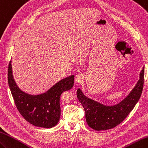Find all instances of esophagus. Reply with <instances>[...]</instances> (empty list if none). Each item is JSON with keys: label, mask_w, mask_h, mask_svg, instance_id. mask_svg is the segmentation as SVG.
<instances>
[{"label": "esophagus", "mask_w": 148, "mask_h": 148, "mask_svg": "<svg viewBox=\"0 0 148 148\" xmlns=\"http://www.w3.org/2000/svg\"><path fill=\"white\" fill-rule=\"evenodd\" d=\"M84 75L82 73L77 74L76 76H75V82L78 84L81 83L82 82H83L84 80Z\"/></svg>", "instance_id": "esophagus-1"}]
</instances>
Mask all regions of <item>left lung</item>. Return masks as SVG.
Here are the masks:
<instances>
[{"label":"left lung","instance_id":"obj_1","mask_svg":"<svg viewBox=\"0 0 148 148\" xmlns=\"http://www.w3.org/2000/svg\"><path fill=\"white\" fill-rule=\"evenodd\" d=\"M144 75V68L139 75V80L130 94L114 106H106L91 99L78 88L77 96L84 108L88 125L94 130H105L113 129L122 122L140 99L143 89Z\"/></svg>","mask_w":148,"mask_h":148}]
</instances>
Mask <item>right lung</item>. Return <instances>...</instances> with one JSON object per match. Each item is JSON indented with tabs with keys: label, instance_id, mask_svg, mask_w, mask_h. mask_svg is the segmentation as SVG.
Instances as JSON below:
<instances>
[{
	"label": "right lung",
	"instance_id": "right-lung-1",
	"mask_svg": "<svg viewBox=\"0 0 148 148\" xmlns=\"http://www.w3.org/2000/svg\"><path fill=\"white\" fill-rule=\"evenodd\" d=\"M8 84L16 106L23 117L33 125L49 129L56 125L61 116L60 97L74 84V75L64 78L46 92L31 95L22 91L12 75L11 61L8 68Z\"/></svg>",
	"mask_w": 148,
	"mask_h": 148
}]
</instances>
